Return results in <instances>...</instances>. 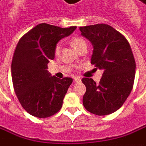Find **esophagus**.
<instances>
[{"instance_id": "34e87169", "label": "esophagus", "mask_w": 146, "mask_h": 146, "mask_svg": "<svg viewBox=\"0 0 146 146\" xmlns=\"http://www.w3.org/2000/svg\"><path fill=\"white\" fill-rule=\"evenodd\" d=\"M73 80H74V81H76V82H80L81 81V77H75L73 78Z\"/></svg>"}]
</instances>
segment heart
Wrapping results in <instances>:
<instances>
[{"label":"heart","mask_w":146,"mask_h":146,"mask_svg":"<svg viewBox=\"0 0 146 146\" xmlns=\"http://www.w3.org/2000/svg\"><path fill=\"white\" fill-rule=\"evenodd\" d=\"M70 44L73 46V48H75L76 50H77L78 52L84 48H87V43L85 40L79 36H74L73 37L71 40H70ZM60 50V44L57 43L56 45L55 46V49H54V53L55 55H58Z\"/></svg>","instance_id":"heart-1"}]
</instances>
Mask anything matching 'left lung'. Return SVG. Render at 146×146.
I'll list each match as a JSON object with an SVG mask.
<instances>
[{
    "instance_id": "8db88e82",
    "label": "left lung",
    "mask_w": 146,
    "mask_h": 146,
    "mask_svg": "<svg viewBox=\"0 0 146 146\" xmlns=\"http://www.w3.org/2000/svg\"><path fill=\"white\" fill-rule=\"evenodd\" d=\"M79 29L93 44L91 64L103 70L98 84L92 78H82L86 87L84 107L99 116L113 113L122 106L133 86L136 63L131 47L126 38L109 25L98 24Z\"/></svg>"
}]
</instances>
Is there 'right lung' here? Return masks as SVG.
<instances>
[{"label":"right lung","instance_id":"right-lung-1","mask_svg":"<svg viewBox=\"0 0 146 146\" xmlns=\"http://www.w3.org/2000/svg\"><path fill=\"white\" fill-rule=\"evenodd\" d=\"M76 29V26L60 28L39 24L17 44L11 65L13 85L21 106L32 116L48 117L62 107L73 79L52 77L47 65L54 59L57 42Z\"/></svg>","mask_w":146,"mask_h":146}]
</instances>
